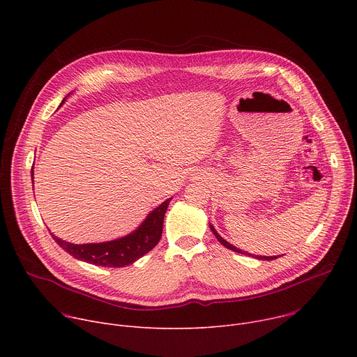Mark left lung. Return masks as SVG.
Masks as SVG:
<instances>
[{
    "instance_id": "1",
    "label": "left lung",
    "mask_w": 357,
    "mask_h": 357,
    "mask_svg": "<svg viewBox=\"0 0 357 357\" xmlns=\"http://www.w3.org/2000/svg\"><path fill=\"white\" fill-rule=\"evenodd\" d=\"M211 230L213 231V234L216 236V238H218V240H219V241H220V243H222L225 247H227L229 250H233V251H236V252H240V254H247L245 251L243 252L240 248H237V247H234L233 244H230L229 241H226V240H225V238H223V237H222V236H220V234L216 231V229H215L212 225H211ZM247 256H251V254H247ZM256 259H257V260H267V261H270V260H275V259H278V257H277V256H271V257H267V256H256Z\"/></svg>"
}]
</instances>
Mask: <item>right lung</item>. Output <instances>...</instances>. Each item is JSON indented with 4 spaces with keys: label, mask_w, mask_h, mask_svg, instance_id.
Returning <instances> with one entry per match:
<instances>
[{
    "label": "right lung",
    "mask_w": 357,
    "mask_h": 357,
    "mask_svg": "<svg viewBox=\"0 0 357 357\" xmlns=\"http://www.w3.org/2000/svg\"><path fill=\"white\" fill-rule=\"evenodd\" d=\"M62 100L61 106L65 103ZM59 106V107H61ZM31 176L33 179V169H31ZM172 197L162 202L158 208H155L149 215L145 218V220L130 234L110 240L103 243H87V244H73L69 241H65L50 233L52 238L75 259L100 266V267H126L145 256L154 248L162 236V227H164V216L168 209V205Z\"/></svg>",
    "instance_id": "add662e5"
}]
</instances>
